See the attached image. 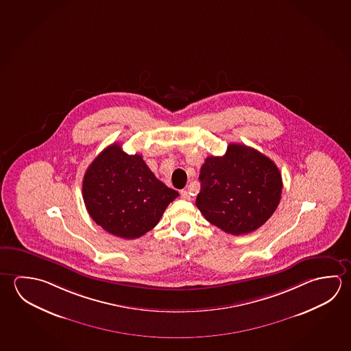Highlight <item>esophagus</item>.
Segmentation results:
<instances>
[{
  "label": "esophagus",
  "instance_id": "esophagus-1",
  "mask_svg": "<svg viewBox=\"0 0 351 351\" xmlns=\"http://www.w3.org/2000/svg\"><path fill=\"white\" fill-rule=\"evenodd\" d=\"M181 197H182L184 199H191V193L189 191H181Z\"/></svg>",
  "mask_w": 351,
  "mask_h": 351
}]
</instances>
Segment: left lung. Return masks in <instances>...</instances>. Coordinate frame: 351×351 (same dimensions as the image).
<instances>
[{"mask_svg":"<svg viewBox=\"0 0 351 351\" xmlns=\"http://www.w3.org/2000/svg\"><path fill=\"white\" fill-rule=\"evenodd\" d=\"M196 206L226 233L256 230L276 210L282 178L267 156L243 144H229L223 156H208L199 173Z\"/></svg>","mask_w":351,"mask_h":351,"instance_id":"8db88e82","label":"left lung"}]
</instances>
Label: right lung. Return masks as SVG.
Segmentation results:
<instances>
[{
	"instance_id": "1",
	"label": "right lung",
	"mask_w": 351,
	"mask_h": 351,
	"mask_svg": "<svg viewBox=\"0 0 351 351\" xmlns=\"http://www.w3.org/2000/svg\"><path fill=\"white\" fill-rule=\"evenodd\" d=\"M82 196L99 226L119 238L136 239L159 223L178 192L155 178L142 155H128L116 143L87 169Z\"/></svg>"
}]
</instances>
